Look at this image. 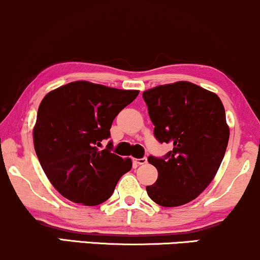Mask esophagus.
Masks as SVG:
<instances>
[{"instance_id": "esophagus-1", "label": "esophagus", "mask_w": 260, "mask_h": 260, "mask_svg": "<svg viewBox=\"0 0 260 260\" xmlns=\"http://www.w3.org/2000/svg\"><path fill=\"white\" fill-rule=\"evenodd\" d=\"M135 163L139 164V166H143V164L147 163V158H137V159H135Z\"/></svg>"}]
</instances>
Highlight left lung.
Returning a JSON list of instances; mask_svg holds the SVG:
<instances>
[{"mask_svg": "<svg viewBox=\"0 0 260 260\" xmlns=\"http://www.w3.org/2000/svg\"><path fill=\"white\" fill-rule=\"evenodd\" d=\"M143 100L159 142L172 143L164 158L149 155L158 179L147 194L163 207H179L208 187L226 151L230 129L214 92L188 81L143 91Z\"/></svg>", "mask_w": 260, "mask_h": 260, "instance_id": "left-lung-1", "label": "left lung"}]
</instances>
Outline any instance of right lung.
I'll return each mask as SVG.
<instances>
[{"label": "right lung", "mask_w": 260, "mask_h": 260, "mask_svg": "<svg viewBox=\"0 0 260 260\" xmlns=\"http://www.w3.org/2000/svg\"><path fill=\"white\" fill-rule=\"evenodd\" d=\"M140 91L119 90L90 81H73L41 101L32 130L34 147L53 187L74 203L97 206L108 200L119 179L133 167L130 158L112 153L111 136L118 113Z\"/></svg>", "instance_id": "add662e5"}]
</instances>
